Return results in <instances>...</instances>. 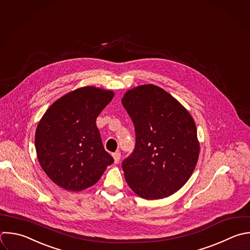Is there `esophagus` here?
Here are the masks:
<instances>
[{
	"mask_svg": "<svg viewBox=\"0 0 250 250\" xmlns=\"http://www.w3.org/2000/svg\"><path fill=\"white\" fill-rule=\"evenodd\" d=\"M112 156H113V158H114V162H115V163H118L119 160H120V157H121V153H120L119 151H117V152L112 153Z\"/></svg>",
	"mask_w": 250,
	"mask_h": 250,
	"instance_id": "obj_1",
	"label": "esophagus"
}]
</instances>
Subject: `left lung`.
<instances>
[{
	"label": "left lung",
	"instance_id": "8db88e82",
	"mask_svg": "<svg viewBox=\"0 0 250 250\" xmlns=\"http://www.w3.org/2000/svg\"><path fill=\"white\" fill-rule=\"evenodd\" d=\"M121 102L136 132L134 151L122 162L127 184L146 199L173 194L188 182L199 155L191 115L152 84L129 90Z\"/></svg>",
	"mask_w": 250,
	"mask_h": 250
}]
</instances>
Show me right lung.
<instances>
[{
	"mask_svg": "<svg viewBox=\"0 0 250 250\" xmlns=\"http://www.w3.org/2000/svg\"><path fill=\"white\" fill-rule=\"evenodd\" d=\"M114 93L93 86L74 90L45 112L35 133L42 169L59 187L80 191L94 186L113 157L105 151L96 120Z\"/></svg>",
	"mask_w": 250,
	"mask_h": 250,
	"instance_id": "1",
	"label": "right lung"
}]
</instances>
